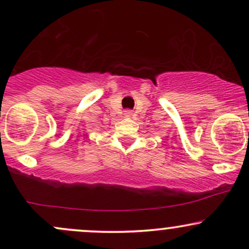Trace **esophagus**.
<instances>
[{"instance_id":"esophagus-1","label":"esophagus","mask_w":249,"mask_h":249,"mask_svg":"<svg viewBox=\"0 0 249 249\" xmlns=\"http://www.w3.org/2000/svg\"><path fill=\"white\" fill-rule=\"evenodd\" d=\"M132 116V111L131 110H125L124 111V117H131Z\"/></svg>"}]
</instances>
